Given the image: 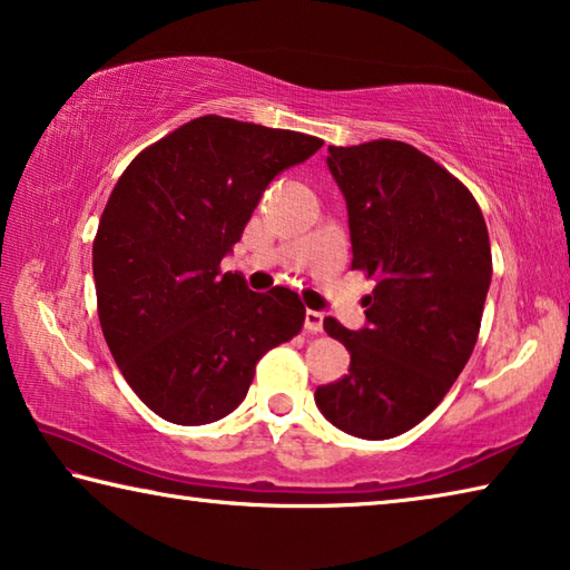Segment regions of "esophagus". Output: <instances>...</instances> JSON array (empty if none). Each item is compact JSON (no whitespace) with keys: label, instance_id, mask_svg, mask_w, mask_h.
Here are the masks:
<instances>
[{"label":"esophagus","instance_id":"esophagus-1","mask_svg":"<svg viewBox=\"0 0 570 570\" xmlns=\"http://www.w3.org/2000/svg\"><path fill=\"white\" fill-rule=\"evenodd\" d=\"M305 331L307 333L323 331V313L321 311H305Z\"/></svg>","mask_w":570,"mask_h":570}]
</instances>
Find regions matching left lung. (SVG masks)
I'll list each match as a JSON object with an SVG mask.
<instances>
[{"label":"left lung","mask_w":570,"mask_h":570,"mask_svg":"<svg viewBox=\"0 0 570 570\" xmlns=\"http://www.w3.org/2000/svg\"><path fill=\"white\" fill-rule=\"evenodd\" d=\"M325 161L346 199L351 267L376 287L363 328L323 321L351 366L315 404L341 432L391 440L434 412L472 356L492 279L488 224L468 186L409 144L328 146Z\"/></svg>","instance_id":"obj_1"}]
</instances>
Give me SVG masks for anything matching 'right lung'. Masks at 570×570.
<instances>
[{"label": "right lung", "instance_id": "right-lung-1", "mask_svg": "<svg viewBox=\"0 0 570 570\" xmlns=\"http://www.w3.org/2000/svg\"><path fill=\"white\" fill-rule=\"evenodd\" d=\"M321 138L202 116L138 154L92 242L98 318L120 373L166 422L212 424L242 404L257 361L301 333L297 293H252L222 259L267 184Z\"/></svg>", "mask_w": 570, "mask_h": 570}]
</instances>
